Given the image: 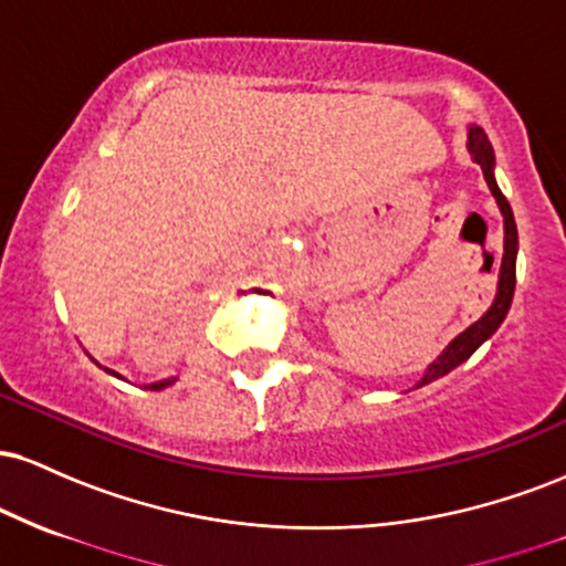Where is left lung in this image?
I'll list each match as a JSON object with an SVG mask.
<instances>
[{
    "instance_id": "8db88e82",
    "label": "left lung",
    "mask_w": 566,
    "mask_h": 566,
    "mask_svg": "<svg viewBox=\"0 0 566 566\" xmlns=\"http://www.w3.org/2000/svg\"><path fill=\"white\" fill-rule=\"evenodd\" d=\"M469 154L476 165H482L484 180L490 186L492 197H495L500 216H503V263H500V274H497V292L495 301H492L490 308L479 316L471 327H465L454 340H450L437 359L426 367L423 378L415 382V388L428 386V382L444 378L447 373H452L454 367L463 365L465 359H471V354L482 346L484 340H490L492 335L497 333V327L503 324L505 314H509L511 301H513V290H516V252H518V233H516V220H513V210L509 205V199L503 197L500 191L497 180H495V151H492V143L486 140V133L479 125L469 127Z\"/></svg>"
}]
</instances>
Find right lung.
<instances>
[{"mask_svg":"<svg viewBox=\"0 0 566 566\" xmlns=\"http://www.w3.org/2000/svg\"><path fill=\"white\" fill-rule=\"evenodd\" d=\"M106 373H112V369H106ZM112 375H116V373H112ZM116 378H122V375H116ZM178 380V378H167V380H157V382H148V391H161V388H167V386H172V382Z\"/></svg>","mask_w":566,"mask_h":566,"instance_id":"1","label":"right lung"}]
</instances>
